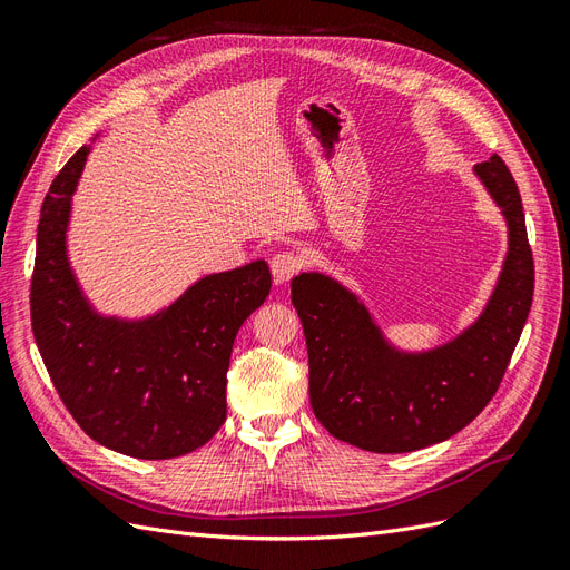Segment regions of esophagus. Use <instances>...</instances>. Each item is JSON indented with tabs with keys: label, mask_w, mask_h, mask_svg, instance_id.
Instances as JSON below:
<instances>
[{
	"label": "esophagus",
	"mask_w": 570,
	"mask_h": 570,
	"mask_svg": "<svg viewBox=\"0 0 570 570\" xmlns=\"http://www.w3.org/2000/svg\"><path fill=\"white\" fill-rule=\"evenodd\" d=\"M302 256L295 252H278L271 258V273L275 283H287L292 275H297L302 268Z\"/></svg>",
	"instance_id": "esophagus-1"
}]
</instances>
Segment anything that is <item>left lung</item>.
<instances>
[{
  "instance_id": "8db88e82",
  "label": "left lung",
  "mask_w": 570,
  "mask_h": 570,
  "mask_svg": "<svg viewBox=\"0 0 570 570\" xmlns=\"http://www.w3.org/2000/svg\"><path fill=\"white\" fill-rule=\"evenodd\" d=\"M475 176L502 209L509 252L497 287L473 325L428 352L385 340L354 292L323 273L292 278L308 352V400L333 438L377 454L444 442L490 404L530 314L534 264L519 187L490 157Z\"/></svg>"
}]
</instances>
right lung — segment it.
<instances>
[{
	"label": "right lung",
	"instance_id": "add662e5",
	"mask_svg": "<svg viewBox=\"0 0 570 570\" xmlns=\"http://www.w3.org/2000/svg\"><path fill=\"white\" fill-rule=\"evenodd\" d=\"M90 147L59 170L42 202L30 321L61 402L95 442L135 459H174L226 421L233 342L271 292L268 264L204 275L159 314H97L68 262L66 233Z\"/></svg>",
	"mask_w": 570,
	"mask_h": 570
}]
</instances>
